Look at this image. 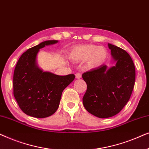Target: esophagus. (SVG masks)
<instances>
[{
	"instance_id": "esophagus-1",
	"label": "esophagus",
	"mask_w": 149,
	"mask_h": 149,
	"mask_svg": "<svg viewBox=\"0 0 149 149\" xmlns=\"http://www.w3.org/2000/svg\"><path fill=\"white\" fill-rule=\"evenodd\" d=\"M75 77H76L77 79H81V74L80 72H77L75 74Z\"/></svg>"
}]
</instances>
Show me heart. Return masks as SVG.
Segmentation results:
<instances>
[{
  "mask_svg": "<svg viewBox=\"0 0 149 149\" xmlns=\"http://www.w3.org/2000/svg\"><path fill=\"white\" fill-rule=\"evenodd\" d=\"M108 55V51L104 47L86 44L74 46L69 51L68 57L75 62L85 60L86 66L93 68L102 65L107 60Z\"/></svg>",
  "mask_w": 149,
  "mask_h": 149,
  "instance_id": "1",
  "label": "heart"
}]
</instances>
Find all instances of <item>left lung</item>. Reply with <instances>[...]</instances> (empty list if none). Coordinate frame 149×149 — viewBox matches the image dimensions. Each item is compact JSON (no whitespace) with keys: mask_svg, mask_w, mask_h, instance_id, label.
<instances>
[{"mask_svg":"<svg viewBox=\"0 0 149 149\" xmlns=\"http://www.w3.org/2000/svg\"><path fill=\"white\" fill-rule=\"evenodd\" d=\"M116 65H101L82 75L87 83L83 106L99 118L113 117L123 109L131 97L136 79L133 60L121 48L108 44Z\"/></svg>","mask_w":149,"mask_h":149,"instance_id":"left-lung-1","label":"left lung"}]
</instances>
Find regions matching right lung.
Returning a JSON list of instances; mask_svg holds the SVG:
<instances>
[{"mask_svg": "<svg viewBox=\"0 0 149 149\" xmlns=\"http://www.w3.org/2000/svg\"><path fill=\"white\" fill-rule=\"evenodd\" d=\"M46 40L28 49L20 57L13 74V95L26 115L45 118L58 110L64 89L74 79L73 74L59 76L43 72L36 64L40 49L58 42Z\"/></svg>", "mask_w": 149, "mask_h": 149, "instance_id": "right-lung-1", "label": "right lung"}]
</instances>
